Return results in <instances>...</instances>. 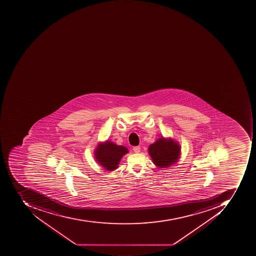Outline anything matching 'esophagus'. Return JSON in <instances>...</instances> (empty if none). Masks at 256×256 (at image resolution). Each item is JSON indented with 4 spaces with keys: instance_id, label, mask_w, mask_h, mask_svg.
I'll return each instance as SVG.
<instances>
[{
    "instance_id": "34e87169",
    "label": "esophagus",
    "mask_w": 256,
    "mask_h": 256,
    "mask_svg": "<svg viewBox=\"0 0 256 256\" xmlns=\"http://www.w3.org/2000/svg\"><path fill=\"white\" fill-rule=\"evenodd\" d=\"M133 150H134V153H139L140 150V148L139 146H136V147L133 148Z\"/></svg>"
}]
</instances>
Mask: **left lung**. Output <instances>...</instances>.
Segmentation results:
<instances>
[{"mask_svg":"<svg viewBox=\"0 0 256 256\" xmlns=\"http://www.w3.org/2000/svg\"><path fill=\"white\" fill-rule=\"evenodd\" d=\"M148 153L156 166L167 168L178 162L180 146L172 138L160 137L149 146Z\"/></svg>","mask_w":256,"mask_h":256,"instance_id":"left-lung-1","label":"left lung"}]
</instances>
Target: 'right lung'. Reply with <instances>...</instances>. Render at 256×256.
<instances>
[{"label": "right lung", "instance_id": "obj_1", "mask_svg": "<svg viewBox=\"0 0 256 256\" xmlns=\"http://www.w3.org/2000/svg\"><path fill=\"white\" fill-rule=\"evenodd\" d=\"M128 153L127 148L118 146L114 142L107 140L99 142L94 149V159L106 170L113 172L118 167L122 158Z\"/></svg>", "mask_w": 256, "mask_h": 256}]
</instances>
